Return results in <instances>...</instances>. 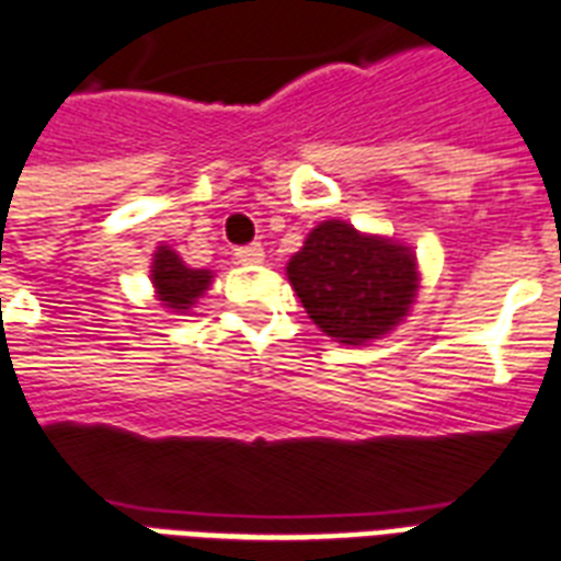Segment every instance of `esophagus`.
<instances>
[{"label":"esophagus","mask_w":561,"mask_h":561,"mask_svg":"<svg viewBox=\"0 0 561 561\" xmlns=\"http://www.w3.org/2000/svg\"><path fill=\"white\" fill-rule=\"evenodd\" d=\"M233 257L240 260V263H245V266H257V263H263V257H266V251H263L260 242H251V245H242V249L233 251Z\"/></svg>","instance_id":"obj_1"}]
</instances>
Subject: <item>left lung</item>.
Returning <instances> with one entry per match:
<instances>
[{"label": "left lung", "instance_id": "1", "mask_svg": "<svg viewBox=\"0 0 561 561\" xmlns=\"http://www.w3.org/2000/svg\"><path fill=\"white\" fill-rule=\"evenodd\" d=\"M286 275L310 319L345 345L398 328L419 293V266L407 245L340 219L312 228Z\"/></svg>", "mask_w": 561, "mask_h": 561}]
</instances>
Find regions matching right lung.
<instances>
[{
  "mask_svg": "<svg viewBox=\"0 0 561 561\" xmlns=\"http://www.w3.org/2000/svg\"><path fill=\"white\" fill-rule=\"evenodd\" d=\"M213 280V272L207 268H190L178 257L169 245H160L151 257V284L158 293V301H163L169 310H190Z\"/></svg>",
  "mask_w": 561,
  "mask_h": 561,
  "instance_id": "add662e5",
  "label": "right lung"
}]
</instances>
